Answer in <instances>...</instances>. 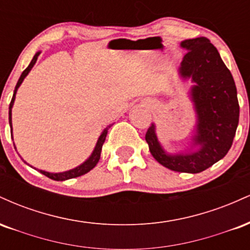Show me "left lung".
I'll return each mask as SVG.
<instances>
[{
    "instance_id": "left-lung-1",
    "label": "left lung",
    "mask_w": 250,
    "mask_h": 250,
    "mask_svg": "<svg viewBox=\"0 0 250 250\" xmlns=\"http://www.w3.org/2000/svg\"><path fill=\"white\" fill-rule=\"evenodd\" d=\"M181 48L187 50L177 73L183 81L190 80L189 99L193 102L196 125L188 147L170 154L162 147L151 123L146 134L149 150L163 167L179 173L196 174L211 167L226 156L231 147L240 107L230 71L219 51L206 37L185 40Z\"/></svg>"
}]
</instances>
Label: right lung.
<instances>
[{
    "label": "right lung",
    "mask_w": 250,
    "mask_h": 250,
    "mask_svg": "<svg viewBox=\"0 0 250 250\" xmlns=\"http://www.w3.org/2000/svg\"><path fill=\"white\" fill-rule=\"evenodd\" d=\"M40 54H41V51H37L35 55H34L33 60H31V62L29 63V65H28V67L25 68V70L21 74V76H20L19 81H17V84H16V87H15V90H14L13 99H11V102H10V104H9V125H10L11 137H13V125H11V109H13L14 102H15L17 89H19L20 85L22 84V82H23V80L25 79V76H27L28 74L30 73V70L33 69V67H34V65H35V63L37 61V57H39ZM110 125H108V127L102 131L101 135H100L99 140H97L96 146H95V148H94L93 153H91L90 156H89L88 159L85 160V161L83 162V163H81V165H80V166H77V167L73 168V169H69V170H67V171H62V173H49V171L40 170V169H39V171L41 174L45 175V176H47V177H49V179L55 180V181H65V180L74 179V177H79V176H81V175L87 174L88 171H90L91 169L95 167V166L97 165V162H99L100 157H101L102 146H103V143H104V141H105V137H107V134H108V129L110 128ZM14 147H15V145H14ZM21 159H22V157H21ZM22 160H23V159H22ZM23 161H24V160H23ZM25 163H27V162H25Z\"/></svg>",
    "instance_id": "add662e5"
}]
</instances>
